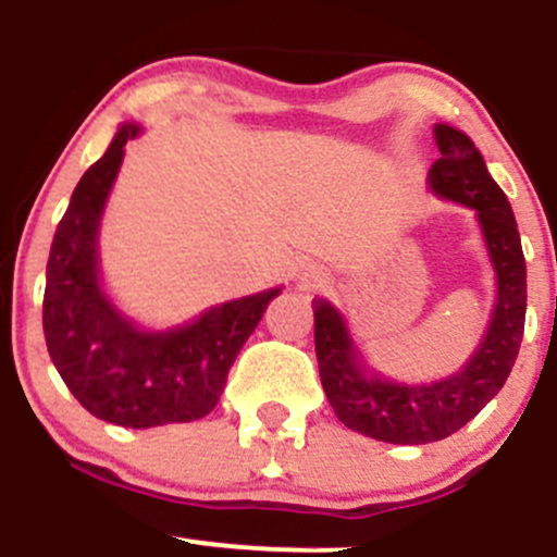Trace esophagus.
I'll return each mask as SVG.
<instances>
[{"instance_id": "1", "label": "esophagus", "mask_w": 557, "mask_h": 557, "mask_svg": "<svg viewBox=\"0 0 557 557\" xmlns=\"http://www.w3.org/2000/svg\"><path fill=\"white\" fill-rule=\"evenodd\" d=\"M305 281H310V284H318V281H323V273L318 271V268H307L305 271Z\"/></svg>"}]
</instances>
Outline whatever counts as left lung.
<instances>
[{"label":"left lung","instance_id":"obj_1","mask_svg":"<svg viewBox=\"0 0 557 557\" xmlns=\"http://www.w3.org/2000/svg\"><path fill=\"white\" fill-rule=\"evenodd\" d=\"M435 140L441 159L430 169V187L443 198L474 208L498 273L493 320L467 368L428 385L362 375L342 315L325 299H312L320 383L333 411L349 430L398 446L443 441L474 420L511 375L524 336L527 263L511 202L487 174L480 150L467 135L437 124Z\"/></svg>","mask_w":557,"mask_h":557}]
</instances>
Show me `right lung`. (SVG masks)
<instances>
[{
	"label": "right lung",
	"instance_id": "obj_1",
	"mask_svg": "<svg viewBox=\"0 0 557 557\" xmlns=\"http://www.w3.org/2000/svg\"><path fill=\"white\" fill-rule=\"evenodd\" d=\"M137 133V124H124L77 182L59 221L46 263L44 336L64 385L90 414L122 428H156L213 411L234 359L281 289L219 305L169 333L137 331L111 307L98 284L96 234L124 146Z\"/></svg>",
	"mask_w": 557,
	"mask_h": 557
}]
</instances>
